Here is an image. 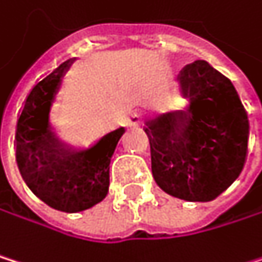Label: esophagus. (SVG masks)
<instances>
[{
  "label": "esophagus",
  "instance_id": "1",
  "mask_svg": "<svg viewBox=\"0 0 262 262\" xmlns=\"http://www.w3.org/2000/svg\"><path fill=\"white\" fill-rule=\"evenodd\" d=\"M141 119H143V115L140 112H132L127 118V122L130 127H138L141 124Z\"/></svg>",
  "mask_w": 262,
  "mask_h": 262
}]
</instances>
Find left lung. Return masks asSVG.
I'll list each match as a JSON object with an SVG mask.
<instances>
[{
  "mask_svg": "<svg viewBox=\"0 0 262 262\" xmlns=\"http://www.w3.org/2000/svg\"><path fill=\"white\" fill-rule=\"evenodd\" d=\"M179 82L188 105L158 115L144 127L152 176L172 197L210 202L244 167L250 128L247 112L230 79L208 62L186 65Z\"/></svg>",
  "mask_w": 262,
  "mask_h": 262,
  "instance_id": "left-lung-1",
  "label": "left lung"
}]
</instances>
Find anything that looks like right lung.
Masks as SVG:
<instances>
[{"mask_svg": "<svg viewBox=\"0 0 262 262\" xmlns=\"http://www.w3.org/2000/svg\"><path fill=\"white\" fill-rule=\"evenodd\" d=\"M73 59L43 76L29 91L15 130L16 164L29 189L51 208L79 213L102 202L110 185V161L124 127L91 146L63 143L49 125V112Z\"/></svg>", "mask_w": 262, "mask_h": 262, "instance_id": "1", "label": "right lung"}]
</instances>
